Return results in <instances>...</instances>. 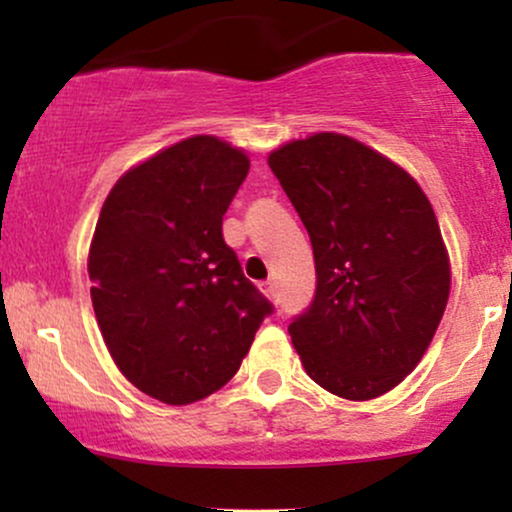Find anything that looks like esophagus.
<instances>
[{
	"label": "esophagus",
	"instance_id": "esophagus-1",
	"mask_svg": "<svg viewBox=\"0 0 512 512\" xmlns=\"http://www.w3.org/2000/svg\"><path fill=\"white\" fill-rule=\"evenodd\" d=\"M262 286H264V293H267V296L272 298L274 303H279V291H276V284H274V281H264Z\"/></svg>",
	"mask_w": 512,
	"mask_h": 512
}]
</instances>
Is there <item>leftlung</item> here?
Here are the masks:
<instances>
[{"label":"left lung","mask_w":512,"mask_h":512,"mask_svg":"<svg viewBox=\"0 0 512 512\" xmlns=\"http://www.w3.org/2000/svg\"><path fill=\"white\" fill-rule=\"evenodd\" d=\"M269 168L313 243V303L289 325L305 373L354 402L385 395L426 354L448 305L431 202L407 170L344 134L284 144Z\"/></svg>","instance_id":"1"}]
</instances>
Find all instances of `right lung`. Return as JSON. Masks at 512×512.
Here are the masks:
<instances>
[{
    "label": "right lung",
    "instance_id": "add662e5",
    "mask_svg": "<svg viewBox=\"0 0 512 512\" xmlns=\"http://www.w3.org/2000/svg\"><path fill=\"white\" fill-rule=\"evenodd\" d=\"M248 156L209 134L127 170L88 252L91 301L122 375L166 404L209 397L238 373L274 305L223 240Z\"/></svg>",
    "mask_w": 512,
    "mask_h": 512
}]
</instances>
